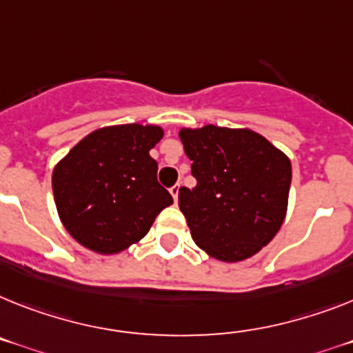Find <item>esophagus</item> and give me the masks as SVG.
<instances>
[{
    "instance_id": "obj_1",
    "label": "esophagus",
    "mask_w": 353,
    "mask_h": 353,
    "mask_svg": "<svg viewBox=\"0 0 353 353\" xmlns=\"http://www.w3.org/2000/svg\"><path fill=\"white\" fill-rule=\"evenodd\" d=\"M179 188H181V185H179V183H177V185H174L170 188V194H172V197H174V201H176V203H177V197H179Z\"/></svg>"
}]
</instances>
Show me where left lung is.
Instances as JSON below:
<instances>
[{"instance_id":"left-lung-1","label":"left lung","mask_w":353,"mask_h":353,"mask_svg":"<svg viewBox=\"0 0 353 353\" xmlns=\"http://www.w3.org/2000/svg\"><path fill=\"white\" fill-rule=\"evenodd\" d=\"M195 188H179L192 239L221 262L259 253L282 228L289 204L291 159L251 129L183 127Z\"/></svg>"}]
</instances>
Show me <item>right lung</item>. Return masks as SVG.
<instances>
[{
	"mask_svg": "<svg viewBox=\"0 0 353 353\" xmlns=\"http://www.w3.org/2000/svg\"><path fill=\"white\" fill-rule=\"evenodd\" d=\"M159 125L123 123L90 132L55 165L53 199L73 239L99 254H117L140 242L172 195L158 183L150 149Z\"/></svg>",
	"mask_w": 353,
	"mask_h": 353,
	"instance_id": "add662e5",
	"label": "right lung"
}]
</instances>
